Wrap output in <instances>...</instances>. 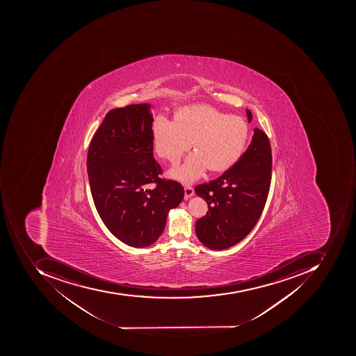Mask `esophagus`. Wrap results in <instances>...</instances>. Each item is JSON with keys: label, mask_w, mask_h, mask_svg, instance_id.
Segmentation results:
<instances>
[{"label": "esophagus", "mask_w": 356, "mask_h": 356, "mask_svg": "<svg viewBox=\"0 0 356 356\" xmlns=\"http://www.w3.org/2000/svg\"><path fill=\"white\" fill-rule=\"evenodd\" d=\"M193 195H195V191H193V187L189 186V185L185 186V197L189 199V197H193Z\"/></svg>", "instance_id": "obj_1"}]
</instances>
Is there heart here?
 <instances>
[{"mask_svg": "<svg viewBox=\"0 0 356 356\" xmlns=\"http://www.w3.org/2000/svg\"><path fill=\"white\" fill-rule=\"evenodd\" d=\"M247 138L248 126L242 118L207 106L184 108L177 119L161 114L153 124L155 151L170 163H179L191 143L195 149L170 172L181 181L200 179L209 168L219 172L232 167L242 156Z\"/></svg>", "mask_w": 356, "mask_h": 356, "instance_id": "b5f03b06", "label": "heart"}]
</instances>
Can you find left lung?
Listing matches in <instances>:
<instances>
[{
  "label": "left lung",
  "instance_id": "1",
  "mask_svg": "<svg viewBox=\"0 0 356 356\" xmlns=\"http://www.w3.org/2000/svg\"><path fill=\"white\" fill-rule=\"evenodd\" d=\"M249 123L252 114L246 110ZM272 149L264 131L254 128L248 149L218 179L201 184L195 191L207 201L209 211L195 222L204 246L222 250L234 246L258 222L270 191Z\"/></svg>",
  "mask_w": 356,
  "mask_h": 356
}]
</instances>
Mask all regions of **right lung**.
I'll return each mask as SVG.
<instances>
[{
    "label": "right lung",
    "instance_id": "right-lung-1",
    "mask_svg": "<svg viewBox=\"0 0 356 356\" xmlns=\"http://www.w3.org/2000/svg\"><path fill=\"white\" fill-rule=\"evenodd\" d=\"M149 104L108 112L88 147V181L98 214L108 230L136 248L154 244L170 209L184 197L181 184L159 177L153 157ZM154 182L156 187L149 188Z\"/></svg>",
    "mask_w": 356,
    "mask_h": 356
}]
</instances>
